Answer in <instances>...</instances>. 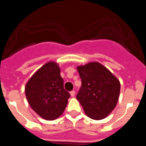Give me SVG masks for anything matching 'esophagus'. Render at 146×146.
I'll return each instance as SVG.
<instances>
[{
	"label": "esophagus",
	"mask_w": 146,
	"mask_h": 146,
	"mask_svg": "<svg viewBox=\"0 0 146 146\" xmlns=\"http://www.w3.org/2000/svg\"><path fill=\"white\" fill-rule=\"evenodd\" d=\"M70 95H71V96H72V97H73V96H74V95H75V91H70Z\"/></svg>",
	"instance_id": "obj_1"
}]
</instances>
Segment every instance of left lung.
I'll return each mask as SVG.
<instances>
[{
  "instance_id": "8db88e82",
  "label": "left lung",
  "mask_w": 146,
  "mask_h": 146,
  "mask_svg": "<svg viewBox=\"0 0 146 146\" xmlns=\"http://www.w3.org/2000/svg\"><path fill=\"white\" fill-rule=\"evenodd\" d=\"M82 86L77 99L89 118L101 120L113 110L120 94V82L98 62L77 67Z\"/></svg>"
}]
</instances>
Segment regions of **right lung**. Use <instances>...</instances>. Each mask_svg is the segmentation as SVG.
Here are the masks:
<instances>
[{"instance_id":"add662e5","label":"right lung","mask_w":146,"mask_h":146,"mask_svg":"<svg viewBox=\"0 0 146 146\" xmlns=\"http://www.w3.org/2000/svg\"><path fill=\"white\" fill-rule=\"evenodd\" d=\"M60 72L56 63L48 62L31 77L25 86L30 106L39 116L48 121L61 115L70 97L64 89Z\"/></svg>"}]
</instances>
